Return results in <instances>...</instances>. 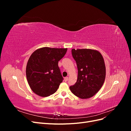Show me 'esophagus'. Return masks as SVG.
Here are the masks:
<instances>
[{"label":"esophagus","instance_id":"obj_1","mask_svg":"<svg viewBox=\"0 0 131 131\" xmlns=\"http://www.w3.org/2000/svg\"><path fill=\"white\" fill-rule=\"evenodd\" d=\"M68 77L64 78V81H68Z\"/></svg>","mask_w":131,"mask_h":131}]
</instances>
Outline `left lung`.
I'll return each instance as SVG.
<instances>
[{"mask_svg": "<svg viewBox=\"0 0 131 131\" xmlns=\"http://www.w3.org/2000/svg\"><path fill=\"white\" fill-rule=\"evenodd\" d=\"M72 52L78 74L76 83L69 87L70 90L79 98H90L100 91L104 82L106 69L104 58L96 50L73 49Z\"/></svg>", "mask_w": 131, "mask_h": 131, "instance_id": "1", "label": "left lung"}]
</instances>
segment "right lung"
<instances>
[{
	"mask_svg": "<svg viewBox=\"0 0 131 131\" xmlns=\"http://www.w3.org/2000/svg\"><path fill=\"white\" fill-rule=\"evenodd\" d=\"M67 48L43 47L34 51L28 61L26 77L33 92L40 97H48L57 91L63 81L58 63Z\"/></svg>",
	"mask_w": 131,
	"mask_h": 131,
	"instance_id": "obj_1",
	"label": "right lung"
}]
</instances>
